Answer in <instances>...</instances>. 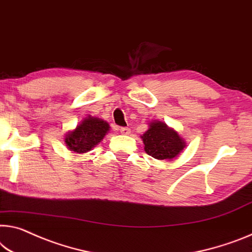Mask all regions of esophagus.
Returning a JSON list of instances; mask_svg holds the SVG:
<instances>
[{
	"mask_svg": "<svg viewBox=\"0 0 252 252\" xmlns=\"http://www.w3.org/2000/svg\"><path fill=\"white\" fill-rule=\"evenodd\" d=\"M121 133L123 134V135H128L129 133H130V129L128 128V127H121Z\"/></svg>",
	"mask_w": 252,
	"mask_h": 252,
	"instance_id": "esophagus-1",
	"label": "esophagus"
}]
</instances>
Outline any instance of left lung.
Instances as JSON below:
<instances>
[{
    "label": "left lung",
    "instance_id": "left-lung-1",
    "mask_svg": "<svg viewBox=\"0 0 252 252\" xmlns=\"http://www.w3.org/2000/svg\"><path fill=\"white\" fill-rule=\"evenodd\" d=\"M142 139L145 152L158 160H172L185 148V142L177 131L161 122L151 123Z\"/></svg>",
    "mask_w": 252,
    "mask_h": 252
}]
</instances>
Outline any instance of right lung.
I'll use <instances>...</instances> for the list:
<instances>
[{
  "mask_svg": "<svg viewBox=\"0 0 252 252\" xmlns=\"http://www.w3.org/2000/svg\"><path fill=\"white\" fill-rule=\"evenodd\" d=\"M108 130V123L99 118L89 117L84 119L75 130L69 131L65 138V143L71 151L76 153H86L101 142Z\"/></svg>",
  "mask_w": 252,
  "mask_h": 252,
  "instance_id": "1",
  "label": "right lung"
}]
</instances>
